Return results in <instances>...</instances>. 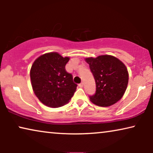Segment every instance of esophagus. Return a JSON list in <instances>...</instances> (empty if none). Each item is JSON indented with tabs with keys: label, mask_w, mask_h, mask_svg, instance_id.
Segmentation results:
<instances>
[{
	"label": "esophagus",
	"mask_w": 153,
	"mask_h": 153,
	"mask_svg": "<svg viewBox=\"0 0 153 153\" xmlns=\"http://www.w3.org/2000/svg\"><path fill=\"white\" fill-rule=\"evenodd\" d=\"M79 86L80 87V88H83V83H79Z\"/></svg>",
	"instance_id": "obj_1"
}]
</instances>
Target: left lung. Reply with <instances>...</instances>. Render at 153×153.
Masks as SVG:
<instances>
[{
	"label": "left lung",
	"mask_w": 153,
	"mask_h": 153,
	"mask_svg": "<svg viewBox=\"0 0 153 153\" xmlns=\"http://www.w3.org/2000/svg\"><path fill=\"white\" fill-rule=\"evenodd\" d=\"M95 80L96 91L90 95L91 101L100 106L116 103L127 89L129 74L126 67L112 56L104 55L85 58Z\"/></svg>",
	"instance_id": "8db88e82"
}]
</instances>
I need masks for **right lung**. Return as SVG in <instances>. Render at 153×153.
<instances>
[{"mask_svg":"<svg viewBox=\"0 0 153 153\" xmlns=\"http://www.w3.org/2000/svg\"><path fill=\"white\" fill-rule=\"evenodd\" d=\"M68 57L58 53L39 56L30 69V80L33 91L42 103L57 108L68 103L74 95L77 84L72 74L65 70Z\"/></svg>","mask_w":153,"mask_h":153,"instance_id":"add662e5","label":"right lung"}]
</instances>
